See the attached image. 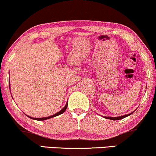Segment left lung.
<instances>
[{"label":"left lung","mask_w":156,"mask_h":156,"mask_svg":"<svg viewBox=\"0 0 156 156\" xmlns=\"http://www.w3.org/2000/svg\"><path fill=\"white\" fill-rule=\"evenodd\" d=\"M133 112L132 113H130L129 114H127V115H124V116H120V117H104L105 119H112V120H118V119H123V118L128 117V116L130 115L131 114H133Z\"/></svg>","instance_id":"8db88e82"}]
</instances>
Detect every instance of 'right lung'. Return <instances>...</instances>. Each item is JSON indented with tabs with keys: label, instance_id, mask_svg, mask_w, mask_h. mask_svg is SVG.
Instances as JSON below:
<instances>
[{
	"label": "right lung",
	"instance_id": "obj_1",
	"mask_svg": "<svg viewBox=\"0 0 156 156\" xmlns=\"http://www.w3.org/2000/svg\"><path fill=\"white\" fill-rule=\"evenodd\" d=\"M67 104H66L65 106H64V108H62V110L60 111V112H58V113H56V114H53V115H52V116H50V117H42V118H33V117H28H28L31 118V119H35V120H45V119H50V118H52V117H56V116H58V115H60V114H63V113H64V112H65V111H66V109H67Z\"/></svg>",
	"mask_w": 156,
	"mask_h": 156
}]
</instances>
